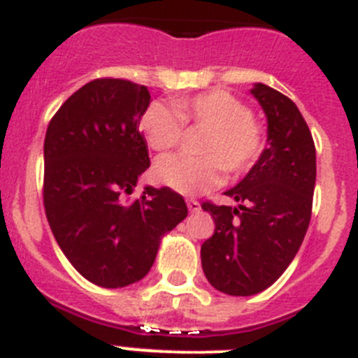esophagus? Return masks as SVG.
I'll use <instances>...</instances> for the list:
<instances>
[{
  "label": "esophagus",
  "instance_id": "34e87169",
  "mask_svg": "<svg viewBox=\"0 0 358 358\" xmlns=\"http://www.w3.org/2000/svg\"><path fill=\"white\" fill-rule=\"evenodd\" d=\"M186 204H188V209L192 213H199V211H201V204H199V202H196L195 199H188V201H186Z\"/></svg>",
  "mask_w": 358,
  "mask_h": 358
}]
</instances>
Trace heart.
Returning a JSON list of instances; mask_svg holds the SVG:
<instances>
[{"label":"heart","instance_id":"b5f03b06","mask_svg":"<svg viewBox=\"0 0 358 358\" xmlns=\"http://www.w3.org/2000/svg\"><path fill=\"white\" fill-rule=\"evenodd\" d=\"M140 124L147 143L157 152L181 142L185 124L208 129L199 147L204 156L172 154L154 166L157 181L181 195H199L218 186L224 169L234 176L247 172L264 149L262 126L243 101L225 90L204 92L179 101L176 108L154 103Z\"/></svg>","mask_w":358,"mask_h":358}]
</instances>
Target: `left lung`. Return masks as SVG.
<instances>
[{
	"label": "left lung",
	"instance_id": "left-lung-1",
	"mask_svg": "<svg viewBox=\"0 0 358 358\" xmlns=\"http://www.w3.org/2000/svg\"><path fill=\"white\" fill-rule=\"evenodd\" d=\"M250 94L266 115L268 147L225 192L236 206L202 204L215 220L201 248L202 270L231 296L261 293L286 271L306 238L316 185L313 134L296 104L262 83Z\"/></svg>",
	"mask_w": 358,
	"mask_h": 358
}]
</instances>
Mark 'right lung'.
Here are the masks:
<instances>
[{
	"label": "right lung",
	"mask_w": 358,
	"mask_h": 358,
	"mask_svg": "<svg viewBox=\"0 0 358 358\" xmlns=\"http://www.w3.org/2000/svg\"><path fill=\"white\" fill-rule=\"evenodd\" d=\"M143 85L94 80L74 92L48 126L44 208L57 243L87 280L117 289L142 280L163 236L188 216L170 188L131 195L150 165L140 120Z\"/></svg>",
	"instance_id": "right-lung-1"
}]
</instances>
